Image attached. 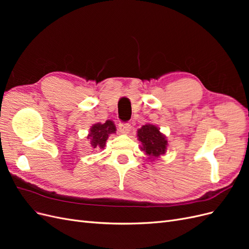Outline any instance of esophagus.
<instances>
[{
	"label": "esophagus",
	"mask_w": 249,
	"mask_h": 249,
	"mask_svg": "<svg viewBox=\"0 0 249 249\" xmlns=\"http://www.w3.org/2000/svg\"><path fill=\"white\" fill-rule=\"evenodd\" d=\"M118 127H119V131L122 132V134H129L132 126L130 123H120L118 124Z\"/></svg>",
	"instance_id": "34e87169"
}]
</instances>
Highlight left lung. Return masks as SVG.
<instances>
[{
    "label": "left lung",
    "instance_id": "obj_1",
    "mask_svg": "<svg viewBox=\"0 0 249 249\" xmlns=\"http://www.w3.org/2000/svg\"><path fill=\"white\" fill-rule=\"evenodd\" d=\"M138 140L142 143L140 147L150 158H159L167 148L166 137L154 124H144L137 131Z\"/></svg>",
    "mask_w": 249,
    "mask_h": 249
}]
</instances>
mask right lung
<instances>
[{"label":"right lung","instance_id":"1","mask_svg":"<svg viewBox=\"0 0 249 249\" xmlns=\"http://www.w3.org/2000/svg\"><path fill=\"white\" fill-rule=\"evenodd\" d=\"M116 127L111 120H107L105 124H95L90 127L88 139L93 148H104L110 134L115 133Z\"/></svg>","mask_w":249,"mask_h":249}]
</instances>
